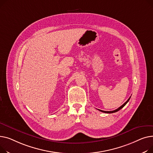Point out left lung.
Wrapping results in <instances>:
<instances>
[{
  "mask_svg": "<svg viewBox=\"0 0 153 153\" xmlns=\"http://www.w3.org/2000/svg\"><path fill=\"white\" fill-rule=\"evenodd\" d=\"M130 97L128 98V100L125 102L123 105H122L120 107H119L118 109H115V110H114V111H102V110H100V109H98L99 111H101V112H104V113H107V114H111V113H114V112H117V111H119V110H120L121 109H122L123 107L126 105V104L129 101V100H130Z\"/></svg>",
  "mask_w": 153,
  "mask_h": 153,
  "instance_id": "obj_1",
  "label": "left lung"
}]
</instances>
